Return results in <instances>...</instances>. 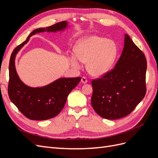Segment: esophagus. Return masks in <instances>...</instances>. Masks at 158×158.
<instances>
[{
    "label": "esophagus",
    "mask_w": 158,
    "mask_h": 158,
    "mask_svg": "<svg viewBox=\"0 0 158 158\" xmlns=\"http://www.w3.org/2000/svg\"><path fill=\"white\" fill-rule=\"evenodd\" d=\"M81 82H82V84H86L88 82V80L86 78L83 76V77L82 78V80H81Z\"/></svg>",
    "instance_id": "obj_1"
}]
</instances>
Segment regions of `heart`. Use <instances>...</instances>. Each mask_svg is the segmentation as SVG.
Returning a JSON list of instances; mask_svg holds the SVG:
<instances>
[{
    "instance_id": "obj_1",
    "label": "heart",
    "mask_w": 158,
    "mask_h": 158,
    "mask_svg": "<svg viewBox=\"0 0 158 158\" xmlns=\"http://www.w3.org/2000/svg\"><path fill=\"white\" fill-rule=\"evenodd\" d=\"M74 51L75 55L69 57L70 64L79 69L80 62L87 63L88 73L95 77H101L107 74L118 56L115 43L98 35L80 40L75 45Z\"/></svg>"
}]
</instances>
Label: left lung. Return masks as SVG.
Segmentation results:
<instances>
[{
  "mask_svg": "<svg viewBox=\"0 0 158 158\" xmlns=\"http://www.w3.org/2000/svg\"><path fill=\"white\" fill-rule=\"evenodd\" d=\"M146 59L142 51L125 35V44L114 68L92 82L91 103L100 117L114 120L126 117L146 92Z\"/></svg>",
  "mask_w": 158,
  "mask_h": 158,
  "instance_id": "1",
  "label": "left lung"
}]
</instances>
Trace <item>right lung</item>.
I'll return each mask as SVG.
<instances>
[{"label": "right lung", "instance_id": "right-lung-1", "mask_svg": "<svg viewBox=\"0 0 158 158\" xmlns=\"http://www.w3.org/2000/svg\"><path fill=\"white\" fill-rule=\"evenodd\" d=\"M68 27V22L63 21L46 28L33 30L24 42L14 49L11 55L9 63V98L19 111L31 120L44 121L56 116L63 109L69 94L78 84L81 78H60L42 87L28 86L17 74L16 55L29 41L30 37L35 33L61 31Z\"/></svg>", "mask_w": 158, "mask_h": 158}]
</instances>
